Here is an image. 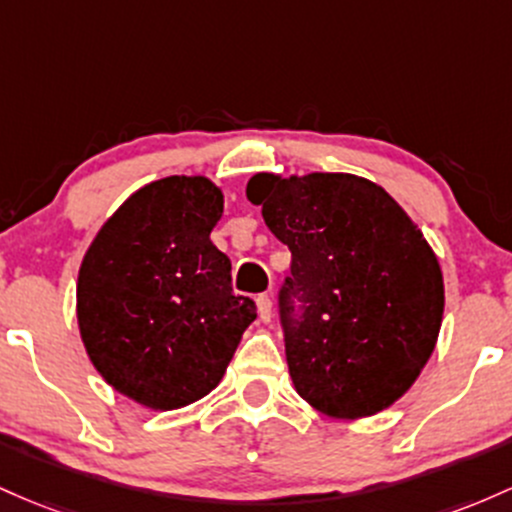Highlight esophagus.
<instances>
[{
	"mask_svg": "<svg viewBox=\"0 0 512 512\" xmlns=\"http://www.w3.org/2000/svg\"><path fill=\"white\" fill-rule=\"evenodd\" d=\"M256 304H258V317H261V321H271V317H273L271 295H258Z\"/></svg>",
	"mask_w": 512,
	"mask_h": 512,
	"instance_id": "34e87169",
	"label": "esophagus"
}]
</instances>
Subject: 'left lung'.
Here are the masks:
<instances>
[{
    "instance_id": "1",
    "label": "left lung",
    "mask_w": 512,
    "mask_h": 512,
    "mask_svg": "<svg viewBox=\"0 0 512 512\" xmlns=\"http://www.w3.org/2000/svg\"><path fill=\"white\" fill-rule=\"evenodd\" d=\"M246 198L292 254L280 324L297 394L331 418L401 399L438 341V256L401 205L353 174H256Z\"/></svg>"
}]
</instances>
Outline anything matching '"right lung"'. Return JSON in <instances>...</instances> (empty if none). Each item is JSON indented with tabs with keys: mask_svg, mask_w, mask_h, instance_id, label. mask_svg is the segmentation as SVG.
<instances>
[{
	"mask_svg": "<svg viewBox=\"0 0 512 512\" xmlns=\"http://www.w3.org/2000/svg\"><path fill=\"white\" fill-rule=\"evenodd\" d=\"M222 210L210 179L166 176L132 193L84 254L77 321L86 353L116 392L147 409L210 394L256 319L210 241Z\"/></svg>",
	"mask_w": 512,
	"mask_h": 512,
	"instance_id": "obj_1",
	"label": "right lung"
}]
</instances>
